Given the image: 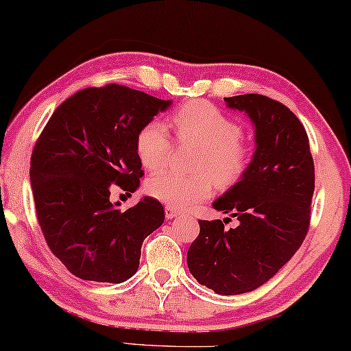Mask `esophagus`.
I'll return each instance as SVG.
<instances>
[{
    "label": "esophagus",
    "instance_id": "esophagus-1",
    "mask_svg": "<svg viewBox=\"0 0 351 351\" xmlns=\"http://www.w3.org/2000/svg\"><path fill=\"white\" fill-rule=\"evenodd\" d=\"M165 215H166V218H168V219H174V218L179 217L180 212H177V210H176L174 207L166 206V207H165Z\"/></svg>",
    "mask_w": 351,
    "mask_h": 351
}]
</instances>
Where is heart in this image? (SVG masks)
<instances>
[{
    "label": "heart",
    "instance_id": "b5f03b06",
    "mask_svg": "<svg viewBox=\"0 0 351 351\" xmlns=\"http://www.w3.org/2000/svg\"><path fill=\"white\" fill-rule=\"evenodd\" d=\"M177 138L183 144L199 147L193 169L185 177L158 172L147 180L150 196L174 208H183L212 196L213 182L219 188L235 185L247 169L251 154L241 141L243 128L208 101H188L174 114ZM136 155L147 171H158L168 161L172 141L165 122H145L136 134Z\"/></svg>",
    "mask_w": 351,
    "mask_h": 351
}]
</instances>
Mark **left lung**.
<instances>
[{
	"label": "left lung",
	"instance_id": "left-lung-1",
	"mask_svg": "<svg viewBox=\"0 0 351 351\" xmlns=\"http://www.w3.org/2000/svg\"><path fill=\"white\" fill-rule=\"evenodd\" d=\"M224 100L254 123L256 152L243 177L213 202L239 226L224 229L221 219H199L186 263L215 293L240 295L271 279L303 243L315 172L307 133L287 106L261 94Z\"/></svg>",
	"mask_w": 351,
	"mask_h": 351
}]
</instances>
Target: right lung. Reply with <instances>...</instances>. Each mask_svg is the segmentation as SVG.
<instances>
[{
    "label": "right lung",
    "instance_id": "obj_1",
    "mask_svg": "<svg viewBox=\"0 0 351 351\" xmlns=\"http://www.w3.org/2000/svg\"><path fill=\"white\" fill-rule=\"evenodd\" d=\"M171 104L121 84L88 88L62 101L42 130L29 169L37 221L48 247L77 278L130 279L144 239L163 224L157 199L144 196L122 212L110 188L139 186L136 134Z\"/></svg>",
    "mask_w": 351,
    "mask_h": 351
}]
</instances>
